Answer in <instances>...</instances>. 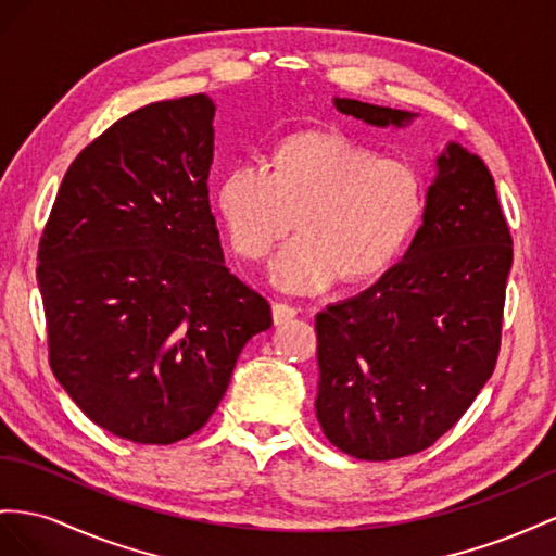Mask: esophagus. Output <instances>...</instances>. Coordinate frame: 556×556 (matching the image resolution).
Returning a JSON list of instances; mask_svg holds the SVG:
<instances>
[{
    "label": "esophagus",
    "mask_w": 556,
    "mask_h": 556,
    "mask_svg": "<svg viewBox=\"0 0 556 556\" xmlns=\"http://www.w3.org/2000/svg\"><path fill=\"white\" fill-rule=\"evenodd\" d=\"M295 314H298V309L287 305V303H275L273 305V321H275V326H281V324L295 319Z\"/></svg>",
    "instance_id": "1"
}]
</instances>
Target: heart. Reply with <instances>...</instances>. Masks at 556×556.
Instances as JSON below:
<instances>
[{"mask_svg":"<svg viewBox=\"0 0 556 556\" xmlns=\"http://www.w3.org/2000/svg\"><path fill=\"white\" fill-rule=\"evenodd\" d=\"M216 200L232 247L247 258L265 256L298 220L303 235L267 265L269 281L289 293L384 275L424 214L415 167L324 130L281 139L273 167L232 165Z\"/></svg>","mask_w":556,"mask_h":556,"instance_id":"1","label":"heart"}]
</instances>
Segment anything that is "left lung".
Segmentation results:
<instances>
[{"instance_id": "left-lung-1", "label": "left lung", "mask_w": 556, "mask_h": 556, "mask_svg": "<svg viewBox=\"0 0 556 556\" xmlns=\"http://www.w3.org/2000/svg\"><path fill=\"white\" fill-rule=\"evenodd\" d=\"M372 128L417 114L332 98ZM513 237L480 155L450 141L435 155L421 226L368 291L316 314V419L349 456L391 462L447 433L494 372Z\"/></svg>"}]
</instances>
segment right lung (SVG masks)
Listing matches in <instances>:
<instances>
[{
	"instance_id": "right-lung-1",
	"label": "right lung",
	"mask_w": 556,
	"mask_h": 556,
	"mask_svg": "<svg viewBox=\"0 0 556 556\" xmlns=\"http://www.w3.org/2000/svg\"><path fill=\"white\" fill-rule=\"evenodd\" d=\"M214 114L200 92L116 121L70 165L39 242L53 375L90 421L139 445L200 431L244 344L273 326L224 261Z\"/></svg>"
}]
</instances>
